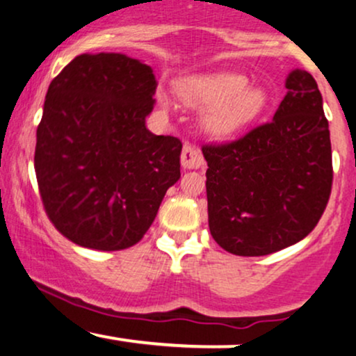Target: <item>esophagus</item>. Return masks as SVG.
Returning a JSON list of instances; mask_svg holds the SVG:
<instances>
[{
    "mask_svg": "<svg viewBox=\"0 0 356 356\" xmlns=\"http://www.w3.org/2000/svg\"><path fill=\"white\" fill-rule=\"evenodd\" d=\"M181 162L184 169H199L204 165V157L201 154V149L192 144H184Z\"/></svg>",
    "mask_w": 356,
    "mask_h": 356,
    "instance_id": "1",
    "label": "esophagus"
}]
</instances>
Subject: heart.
<instances>
[{
  "instance_id": "obj_1",
  "label": "heart",
  "mask_w": 356,
  "mask_h": 356,
  "mask_svg": "<svg viewBox=\"0 0 356 356\" xmlns=\"http://www.w3.org/2000/svg\"><path fill=\"white\" fill-rule=\"evenodd\" d=\"M181 97L189 105L211 108L206 127L216 136H229L251 124L263 112L268 95L261 87H249L238 73L194 76L181 81Z\"/></svg>"
}]
</instances>
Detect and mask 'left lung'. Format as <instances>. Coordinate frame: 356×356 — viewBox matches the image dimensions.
Instances as JSON below:
<instances>
[{
	"mask_svg": "<svg viewBox=\"0 0 356 356\" xmlns=\"http://www.w3.org/2000/svg\"><path fill=\"white\" fill-rule=\"evenodd\" d=\"M273 120L224 144L202 145L209 229L236 256H266L314 229L333 184L323 99L308 72L295 70Z\"/></svg>",
	"mask_w": 356,
	"mask_h": 356,
	"instance_id": "8db88e82",
	"label": "left lung"
}]
</instances>
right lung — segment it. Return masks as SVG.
<instances>
[{
  "label": "right lung",
  "mask_w": 356,
  "mask_h": 356,
  "mask_svg": "<svg viewBox=\"0 0 356 356\" xmlns=\"http://www.w3.org/2000/svg\"><path fill=\"white\" fill-rule=\"evenodd\" d=\"M155 88L152 68L122 53H85L51 80L35 172L48 219L72 243L134 246L181 177L182 142L145 127Z\"/></svg>",
  "instance_id": "right-lung-1"
}]
</instances>
